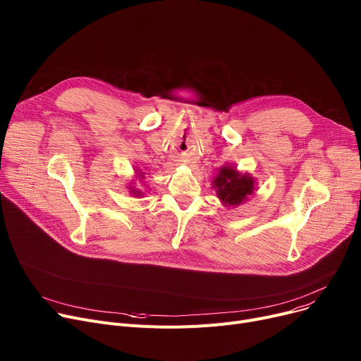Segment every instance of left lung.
<instances>
[{
	"label": "left lung",
	"instance_id": "left-lung-1",
	"mask_svg": "<svg viewBox=\"0 0 361 361\" xmlns=\"http://www.w3.org/2000/svg\"><path fill=\"white\" fill-rule=\"evenodd\" d=\"M257 183L249 173H240L233 165H224L212 180L216 197L226 207H235L247 202L256 190Z\"/></svg>",
	"mask_w": 361,
	"mask_h": 361
}]
</instances>
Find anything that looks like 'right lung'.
I'll use <instances>...</instances> for the list:
<instances>
[{"mask_svg":"<svg viewBox=\"0 0 361 361\" xmlns=\"http://www.w3.org/2000/svg\"><path fill=\"white\" fill-rule=\"evenodd\" d=\"M135 177H136V180H139V181L142 183V181L145 180V173H143L142 169L135 168ZM135 184H136V183H128V185H127L128 193H130L133 197H143L145 193L140 190V188H136ZM143 185H145V183H143Z\"/></svg>","mask_w":361,"mask_h":361,"instance_id":"add662e5","label":"right lung"}]
</instances>
